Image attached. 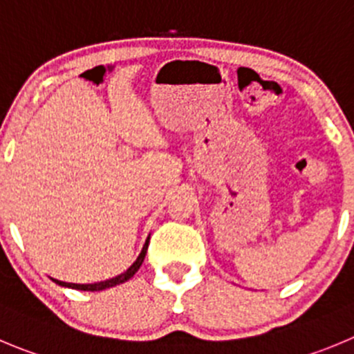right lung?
<instances>
[{"label": "right lung", "instance_id": "1", "mask_svg": "<svg viewBox=\"0 0 354 354\" xmlns=\"http://www.w3.org/2000/svg\"><path fill=\"white\" fill-rule=\"evenodd\" d=\"M149 238L151 234L147 236L146 243H144L142 250H140L139 257H137V261L133 262L132 266H130L129 269L124 272H121V274L114 276V278H111V280H106V281H99V283H88V285H82V283H66V281H59V280H52L55 281L57 285H60V287H67V288H74V290H85V292H99V290H106V288H111V287H116V285L120 283H124V281H129L130 278H132L133 274H136L137 271H139V268L142 266L144 262V257H146V252H147V245H149Z\"/></svg>", "mask_w": 354, "mask_h": 354}]
</instances>
